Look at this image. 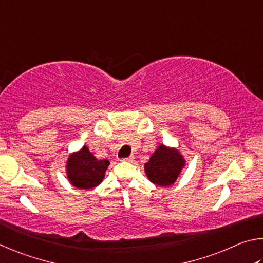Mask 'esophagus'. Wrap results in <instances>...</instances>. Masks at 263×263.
Segmentation results:
<instances>
[{"label": "esophagus", "instance_id": "obj_1", "mask_svg": "<svg viewBox=\"0 0 263 263\" xmlns=\"http://www.w3.org/2000/svg\"><path fill=\"white\" fill-rule=\"evenodd\" d=\"M134 159H135V157L134 156H129V157H126V158H122L121 160H123V162H134Z\"/></svg>", "mask_w": 263, "mask_h": 263}]
</instances>
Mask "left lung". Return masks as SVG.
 Here are the masks:
<instances>
[{"label":"left lung","instance_id":"1","mask_svg":"<svg viewBox=\"0 0 263 263\" xmlns=\"http://www.w3.org/2000/svg\"><path fill=\"white\" fill-rule=\"evenodd\" d=\"M183 166V159L176 149L159 145L148 163L144 165L146 176L158 186H170L177 180Z\"/></svg>","mask_w":263,"mask_h":263}]
</instances>
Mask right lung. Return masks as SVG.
Returning <instances> with one entry per match:
<instances>
[{
  "instance_id": "right-lung-1",
  "label": "right lung",
  "mask_w": 263,
  "mask_h": 263,
  "mask_svg": "<svg viewBox=\"0 0 263 263\" xmlns=\"http://www.w3.org/2000/svg\"><path fill=\"white\" fill-rule=\"evenodd\" d=\"M108 165V160H98L90 153L87 146H83L81 151L72 154L68 159V179L80 190H90L103 181Z\"/></svg>"
}]
</instances>
